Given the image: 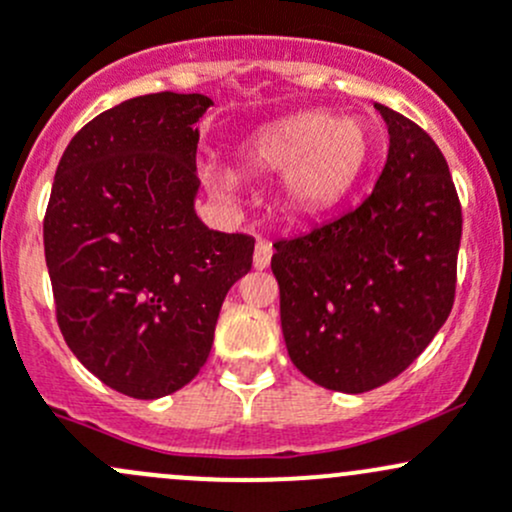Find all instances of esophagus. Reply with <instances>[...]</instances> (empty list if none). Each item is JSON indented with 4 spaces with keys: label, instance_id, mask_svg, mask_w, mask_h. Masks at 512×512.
<instances>
[{
    "label": "esophagus",
    "instance_id": "obj_1",
    "mask_svg": "<svg viewBox=\"0 0 512 512\" xmlns=\"http://www.w3.org/2000/svg\"><path fill=\"white\" fill-rule=\"evenodd\" d=\"M271 256H273L271 241L258 239L256 249H254V268H256V271H263V268H268V263H271Z\"/></svg>",
    "mask_w": 512,
    "mask_h": 512
}]
</instances>
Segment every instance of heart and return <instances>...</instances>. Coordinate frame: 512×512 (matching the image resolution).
I'll return each instance as SVG.
<instances>
[{"mask_svg": "<svg viewBox=\"0 0 512 512\" xmlns=\"http://www.w3.org/2000/svg\"><path fill=\"white\" fill-rule=\"evenodd\" d=\"M368 134L356 119L329 112H302L254 131L239 148L241 168L276 173L280 207L295 219H312L337 207L364 175ZM207 185L219 197L236 195V175L222 166L205 168Z\"/></svg>", "mask_w": 512, "mask_h": 512, "instance_id": "obj_1", "label": "heart"}]
</instances>
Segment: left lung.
<instances>
[{
    "label": "left lung",
    "mask_w": 512,
    "mask_h": 512,
    "mask_svg": "<svg viewBox=\"0 0 512 512\" xmlns=\"http://www.w3.org/2000/svg\"><path fill=\"white\" fill-rule=\"evenodd\" d=\"M390 146L371 195L310 234L273 244L290 361L317 386L366 393L403 373L454 305L461 205L437 144L373 104Z\"/></svg>",
    "instance_id": "obj_1"
}]
</instances>
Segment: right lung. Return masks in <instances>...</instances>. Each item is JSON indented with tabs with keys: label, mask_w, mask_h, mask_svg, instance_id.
Masks as SVG:
<instances>
[{
	"label": "right lung",
	"mask_w": 512,
	"mask_h": 512,
	"mask_svg": "<svg viewBox=\"0 0 512 512\" xmlns=\"http://www.w3.org/2000/svg\"><path fill=\"white\" fill-rule=\"evenodd\" d=\"M205 95L134 97L73 136L43 222L58 327L80 364L129 398L156 400L205 366L254 239L195 212Z\"/></svg>",
	"instance_id": "add662e5"
}]
</instances>
